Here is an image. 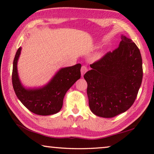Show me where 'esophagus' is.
Masks as SVG:
<instances>
[{
    "label": "esophagus",
    "instance_id": "esophagus-1",
    "mask_svg": "<svg viewBox=\"0 0 154 154\" xmlns=\"http://www.w3.org/2000/svg\"><path fill=\"white\" fill-rule=\"evenodd\" d=\"M88 71V68L85 66H83L82 69H81V74H82V76L83 77L85 72Z\"/></svg>",
    "mask_w": 154,
    "mask_h": 154
}]
</instances>
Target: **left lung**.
<instances>
[{
  "mask_svg": "<svg viewBox=\"0 0 154 154\" xmlns=\"http://www.w3.org/2000/svg\"><path fill=\"white\" fill-rule=\"evenodd\" d=\"M119 47L90 65L84 75L89 106L95 115L112 118L135 102L143 78L140 51L130 38L121 35Z\"/></svg>",
  "mask_w": 154,
  "mask_h": 154,
  "instance_id": "obj_1",
  "label": "left lung"
}]
</instances>
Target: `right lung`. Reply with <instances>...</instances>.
<instances>
[{"label":"right lung","instance_id":"right-lung-1","mask_svg":"<svg viewBox=\"0 0 154 154\" xmlns=\"http://www.w3.org/2000/svg\"><path fill=\"white\" fill-rule=\"evenodd\" d=\"M21 47L16 52L13 60L12 83L18 99L29 111L35 114L47 116L54 114L63 107V99L70 88L80 79L82 65L60 69L49 82L42 87L27 88L19 77L17 63Z\"/></svg>","mask_w":154,"mask_h":154}]
</instances>
